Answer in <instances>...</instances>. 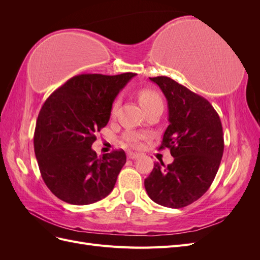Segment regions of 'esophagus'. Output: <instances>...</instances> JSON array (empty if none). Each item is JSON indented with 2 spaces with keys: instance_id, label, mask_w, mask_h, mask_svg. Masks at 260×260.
Listing matches in <instances>:
<instances>
[{
  "instance_id": "34e87169",
  "label": "esophagus",
  "mask_w": 260,
  "mask_h": 260,
  "mask_svg": "<svg viewBox=\"0 0 260 260\" xmlns=\"http://www.w3.org/2000/svg\"><path fill=\"white\" fill-rule=\"evenodd\" d=\"M140 156V154H138V153H128V158L129 159H137L138 157Z\"/></svg>"
}]
</instances>
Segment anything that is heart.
<instances>
[{
  "instance_id": "1",
  "label": "heart",
  "mask_w": 260,
  "mask_h": 260,
  "mask_svg": "<svg viewBox=\"0 0 260 260\" xmlns=\"http://www.w3.org/2000/svg\"><path fill=\"white\" fill-rule=\"evenodd\" d=\"M138 98L140 101V104L142 105V107L144 109L151 107L153 105H156V104H162V101H161V98L159 94L151 89L141 90L138 94ZM117 107H118V100H116L112 105V109H111L112 115H115ZM143 138H144V136L140 135V133L129 132L123 137V141L125 144H128L132 147H139L141 145V140H142Z\"/></svg>"
}]
</instances>
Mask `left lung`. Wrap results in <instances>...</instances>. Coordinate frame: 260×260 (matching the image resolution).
Segmentation results:
<instances>
[{"instance_id":"1","label":"left lung","mask_w":260,"mask_h":260,"mask_svg":"<svg viewBox=\"0 0 260 260\" xmlns=\"http://www.w3.org/2000/svg\"><path fill=\"white\" fill-rule=\"evenodd\" d=\"M166 96L169 125L159 149L168 147L172 164L155 162L144 180L149 199L182 208L198 201L214 181L223 154L222 125L209 102L168 77L149 78Z\"/></svg>"}]
</instances>
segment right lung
Returning a JSON list of instances; mask_svg holds the SVG:
<instances>
[{
	"instance_id": "obj_1",
	"label": "right lung",
	"mask_w": 260,
	"mask_h": 260,
	"mask_svg": "<svg viewBox=\"0 0 260 260\" xmlns=\"http://www.w3.org/2000/svg\"><path fill=\"white\" fill-rule=\"evenodd\" d=\"M136 75L76 76L45 101L36 124L35 153L42 179L59 200L88 205L113 191L125 153L98 157L92 144L107 124L118 93Z\"/></svg>"
}]
</instances>
